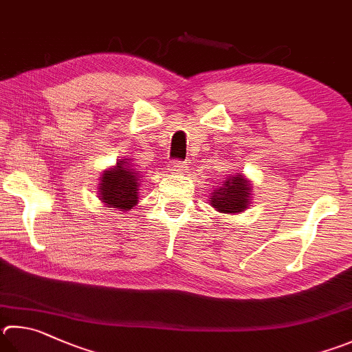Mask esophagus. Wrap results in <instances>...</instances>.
<instances>
[{"label": "esophagus", "instance_id": "esophagus-1", "mask_svg": "<svg viewBox=\"0 0 352 352\" xmlns=\"http://www.w3.org/2000/svg\"><path fill=\"white\" fill-rule=\"evenodd\" d=\"M168 170L170 174H182V172H186V164L182 162H170L168 166Z\"/></svg>", "mask_w": 352, "mask_h": 352}]
</instances>
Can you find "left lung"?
Here are the masks:
<instances>
[{
	"instance_id": "obj_1",
	"label": "left lung",
	"mask_w": 352,
	"mask_h": 352,
	"mask_svg": "<svg viewBox=\"0 0 352 352\" xmlns=\"http://www.w3.org/2000/svg\"><path fill=\"white\" fill-rule=\"evenodd\" d=\"M251 182L241 174L226 177L210 194L209 204L223 214L243 212L251 204Z\"/></svg>"
}]
</instances>
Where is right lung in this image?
I'll return each instance as SVG.
<instances>
[{
	"mask_svg": "<svg viewBox=\"0 0 352 352\" xmlns=\"http://www.w3.org/2000/svg\"><path fill=\"white\" fill-rule=\"evenodd\" d=\"M100 180L98 197L107 208L131 210L138 203V184L142 177L129 162L121 160L115 168L104 170Z\"/></svg>",
	"mask_w": 352,
	"mask_h": 352,
	"instance_id": "obj_1",
	"label": "right lung"
}]
</instances>
